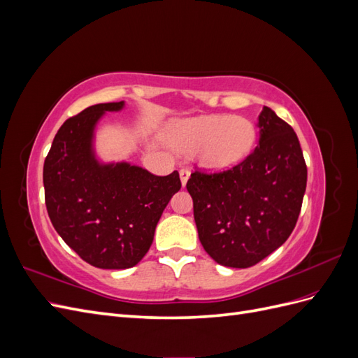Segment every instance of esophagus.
<instances>
[{
	"instance_id": "1",
	"label": "esophagus",
	"mask_w": 358,
	"mask_h": 358,
	"mask_svg": "<svg viewBox=\"0 0 358 358\" xmlns=\"http://www.w3.org/2000/svg\"><path fill=\"white\" fill-rule=\"evenodd\" d=\"M189 175H191V171H189L188 169H180V170H179V176H180L182 187L187 185V182H188V179H189Z\"/></svg>"
}]
</instances>
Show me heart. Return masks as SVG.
Returning <instances> with one entry per match:
<instances>
[{"label":"heart","instance_id":"1","mask_svg":"<svg viewBox=\"0 0 358 358\" xmlns=\"http://www.w3.org/2000/svg\"><path fill=\"white\" fill-rule=\"evenodd\" d=\"M169 138L179 152H196L203 167L221 170L239 164L251 152L255 128L243 116L204 115L173 124Z\"/></svg>","mask_w":358,"mask_h":358}]
</instances>
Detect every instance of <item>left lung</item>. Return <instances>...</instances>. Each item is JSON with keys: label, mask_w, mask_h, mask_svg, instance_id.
<instances>
[{"label": "left lung", "mask_w": 358, "mask_h": 358, "mask_svg": "<svg viewBox=\"0 0 358 358\" xmlns=\"http://www.w3.org/2000/svg\"><path fill=\"white\" fill-rule=\"evenodd\" d=\"M257 148L221 173L194 171L187 189L199 239L216 263L246 268L262 262L294 230L308 169L297 134L270 107L258 116Z\"/></svg>", "instance_id": "1"}]
</instances>
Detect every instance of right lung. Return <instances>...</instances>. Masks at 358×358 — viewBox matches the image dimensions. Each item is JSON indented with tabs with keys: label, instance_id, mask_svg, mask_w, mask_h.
<instances>
[{
	"label": "right lung",
	"instance_id": "right-lung-1",
	"mask_svg": "<svg viewBox=\"0 0 358 358\" xmlns=\"http://www.w3.org/2000/svg\"><path fill=\"white\" fill-rule=\"evenodd\" d=\"M124 101L95 104L61 125L43 167L49 218L82 259L99 268H129L149 251L157 224L180 189L179 173L155 176L95 152V128Z\"/></svg>",
	"mask_w": 358,
	"mask_h": 358
}]
</instances>
